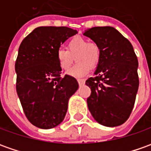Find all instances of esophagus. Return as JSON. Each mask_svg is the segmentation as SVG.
<instances>
[{"label":"esophagus","mask_w":151,"mask_h":151,"mask_svg":"<svg viewBox=\"0 0 151 151\" xmlns=\"http://www.w3.org/2000/svg\"><path fill=\"white\" fill-rule=\"evenodd\" d=\"M78 84H79L80 86H82V85H83V84L85 83V79L79 78V79H78Z\"/></svg>","instance_id":"34e87169"}]
</instances>
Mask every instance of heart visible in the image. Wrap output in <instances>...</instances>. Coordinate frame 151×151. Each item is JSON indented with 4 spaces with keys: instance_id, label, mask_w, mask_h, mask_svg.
Listing matches in <instances>:
<instances>
[{
    "instance_id": "b5f03b06",
    "label": "heart",
    "mask_w": 151,
    "mask_h": 151,
    "mask_svg": "<svg viewBox=\"0 0 151 151\" xmlns=\"http://www.w3.org/2000/svg\"><path fill=\"white\" fill-rule=\"evenodd\" d=\"M67 50L59 48L56 52V60L63 71L71 67L74 58L78 61L68 71V74L80 78L88 73L90 68L97 66L101 58V48L94 41H88L82 37H74L67 43Z\"/></svg>"
}]
</instances>
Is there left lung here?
Wrapping results in <instances>:
<instances>
[{
  "label": "left lung",
  "instance_id": "1",
  "mask_svg": "<svg viewBox=\"0 0 151 151\" xmlns=\"http://www.w3.org/2000/svg\"><path fill=\"white\" fill-rule=\"evenodd\" d=\"M101 48L95 76L86 81L91 88L87 102L93 118L105 127L120 126L129 118L138 88V60L131 42L111 26L83 33Z\"/></svg>",
  "mask_w": 151,
  "mask_h": 151
}]
</instances>
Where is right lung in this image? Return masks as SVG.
<instances>
[{
	"label": "right lung",
	"mask_w": 151,
	"mask_h": 151,
	"mask_svg": "<svg viewBox=\"0 0 151 151\" xmlns=\"http://www.w3.org/2000/svg\"><path fill=\"white\" fill-rule=\"evenodd\" d=\"M77 30L65 26H40L24 38L15 64L16 92L29 122L41 129L57 127L68 102L78 88L72 76L61 77L56 52Z\"/></svg>",
	"instance_id": "1"
}]
</instances>
